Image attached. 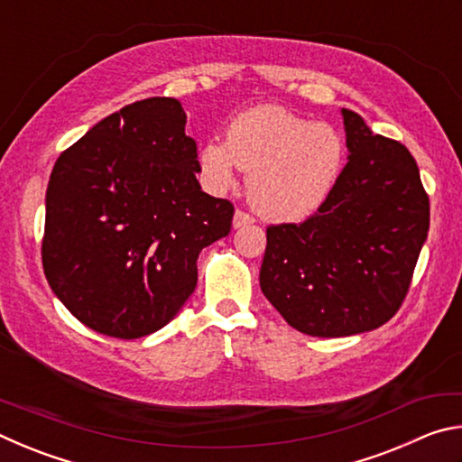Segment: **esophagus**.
Returning <instances> with one entry per match:
<instances>
[{
  "mask_svg": "<svg viewBox=\"0 0 462 462\" xmlns=\"http://www.w3.org/2000/svg\"><path fill=\"white\" fill-rule=\"evenodd\" d=\"M253 222H254V217L246 212H242V209H236V214H234V220H232L234 228H242V226H248Z\"/></svg>",
  "mask_w": 462,
  "mask_h": 462,
  "instance_id": "esophagus-1",
  "label": "esophagus"
}]
</instances>
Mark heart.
Returning <instances> with one entry per match:
<instances>
[{
    "mask_svg": "<svg viewBox=\"0 0 462 462\" xmlns=\"http://www.w3.org/2000/svg\"><path fill=\"white\" fill-rule=\"evenodd\" d=\"M344 144L328 124L300 118L281 106H256L230 122L226 140L199 151L203 175L228 189L246 171L248 199L263 217L297 222L318 212L338 181Z\"/></svg>",
    "mask_w": 462,
    "mask_h": 462,
    "instance_id": "b5f03b06",
    "label": "heart"
}]
</instances>
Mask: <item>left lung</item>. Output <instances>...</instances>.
I'll use <instances>...</instances> for the list:
<instances>
[{
	"mask_svg": "<svg viewBox=\"0 0 462 462\" xmlns=\"http://www.w3.org/2000/svg\"><path fill=\"white\" fill-rule=\"evenodd\" d=\"M348 162L301 224L267 228L261 289L289 326L319 338L374 330L402 308L430 228L416 159L342 109Z\"/></svg>",
	"mask_w": 462,
	"mask_h": 462,
	"instance_id": "left-lung-1",
	"label": "left lung"
}]
</instances>
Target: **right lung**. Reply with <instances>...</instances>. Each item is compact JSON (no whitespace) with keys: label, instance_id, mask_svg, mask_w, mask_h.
Listing matches in <instances>:
<instances>
[{"label":"right lung","instance_id":"obj_1","mask_svg":"<svg viewBox=\"0 0 462 462\" xmlns=\"http://www.w3.org/2000/svg\"><path fill=\"white\" fill-rule=\"evenodd\" d=\"M175 97H148L62 152L46 189L42 267L91 330L132 340L169 324L198 285L201 248L234 206L203 193L198 144Z\"/></svg>","mask_w":462,"mask_h":462}]
</instances>
